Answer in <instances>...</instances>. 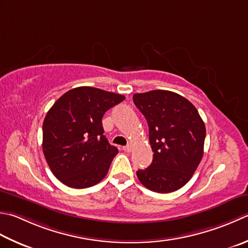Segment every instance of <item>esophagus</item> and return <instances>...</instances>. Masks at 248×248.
Instances as JSON below:
<instances>
[{"mask_svg": "<svg viewBox=\"0 0 248 248\" xmlns=\"http://www.w3.org/2000/svg\"><path fill=\"white\" fill-rule=\"evenodd\" d=\"M132 147H133V144H132V143H129V144L127 145V146H124L123 149L124 150L125 153H130L131 150H132Z\"/></svg>", "mask_w": 248, "mask_h": 248, "instance_id": "obj_1", "label": "esophagus"}]
</instances>
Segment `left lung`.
Here are the masks:
<instances>
[{
	"instance_id": "left-lung-1",
	"label": "left lung",
	"mask_w": 248,
	"mask_h": 248,
	"mask_svg": "<svg viewBox=\"0 0 248 248\" xmlns=\"http://www.w3.org/2000/svg\"><path fill=\"white\" fill-rule=\"evenodd\" d=\"M133 102L147 120L153 162L137 172L140 182L159 193L185 186L203 157L205 125L191 102L175 92L135 93Z\"/></svg>"
}]
</instances>
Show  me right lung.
I'll return each mask as SVG.
<instances>
[{"label":"right lung","instance_id":"right-lung-1","mask_svg":"<svg viewBox=\"0 0 248 248\" xmlns=\"http://www.w3.org/2000/svg\"><path fill=\"white\" fill-rule=\"evenodd\" d=\"M124 96L93 87H77L58 99L43 123V153L64 185L81 189L105 177L117 147L105 138L102 118Z\"/></svg>","mask_w":248,"mask_h":248}]
</instances>
